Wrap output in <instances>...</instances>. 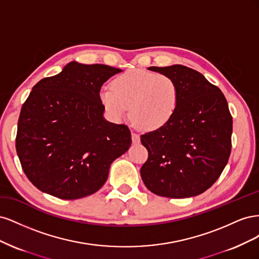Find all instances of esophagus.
<instances>
[{"mask_svg": "<svg viewBox=\"0 0 259 259\" xmlns=\"http://www.w3.org/2000/svg\"><path fill=\"white\" fill-rule=\"evenodd\" d=\"M132 140L134 144H138L140 142V137L135 132H132Z\"/></svg>", "mask_w": 259, "mask_h": 259, "instance_id": "esophagus-1", "label": "esophagus"}]
</instances>
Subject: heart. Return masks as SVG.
<instances>
[{"mask_svg":"<svg viewBox=\"0 0 259 259\" xmlns=\"http://www.w3.org/2000/svg\"><path fill=\"white\" fill-rule=\"evenodd\" d=\"M99 98L114 120H123L130 108L132 120L140 128L155 131L173 117L179 88L168 75L127 70L114 77L111 89L101 90Z\"/></svg>","mask_w":259,"mask_h":259,"instance_id":"heart-1","label":"heart"}]
</instances>
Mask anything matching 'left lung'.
I'll list each match as a JSON object with an SVG mask.
<instances>
[{
  "mask_svg": "<svg viewBox=\"0 0 259 259\" xmlns=\"http://www.w3.org/2000/svg\"><path fill=\"white\" fill-rule=\"evenodd\" d=\"M179 88L176 111L163 127L146 133L148 150L140 168L146 187L156 195L185 199L206 191L223 173L231 152L232 116L222 91L205 76L182 65L150 67Z\"/></svg>",
  "mask_w": 259,
  "mask_h": 259,
  "instance_id": "1",
  "label": "left lung"
}]
</instances>
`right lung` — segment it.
Listing matches in <instances>:
<instances>
[{"label":"right lung","instance_id":"right-lung-1","mask_svg":"<svg viewBox=\"0 0 259 259\" xmlns=\"http://www.w3.org/2000/svg\"><path fill=\"white\" fill-rule=\"evenodd\" d=\"M121 69L71 61L37 82L22 105L16 150L38 190L64 200L104 186L111 163L128 150L131 131L104 117L99 92Z\"/></svg>","mask_w":259,"mask_h":259}]
</instances>
